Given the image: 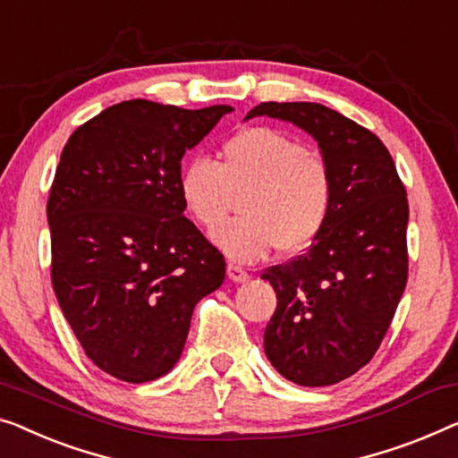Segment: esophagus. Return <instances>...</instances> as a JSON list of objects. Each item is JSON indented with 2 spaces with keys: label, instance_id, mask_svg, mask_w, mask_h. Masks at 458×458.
Wrapping results in <instances>:
<instances>
[{
  "label": "esophagus",
  "instance_id": "obj_1",
  "mask_svg": "<svg viewBox=\"0 0 458 458\" xmlns=\"http://www.w3.org/2000/svg\"><path fill=\"white\" fill-rule=\"evenodd\" d=\"M227 276H229V281H233V283L250 281V275L245 273L242 267H237V264H227Z\"/></svg>",
  "mask_w": 458,
  "mask_h": 458
}]
</instances>
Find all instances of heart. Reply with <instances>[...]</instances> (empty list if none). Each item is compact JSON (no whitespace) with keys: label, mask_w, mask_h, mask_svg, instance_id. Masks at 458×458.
<instances>
[{"label":"heart","mask_w":458,"mask_h":458,"mask_svg":"<svg viewBox=\"0 0 458 458\" xmlns=\"http://www.w3.org/2000/svg\"><path fill=\"white\" fill-rule=\"evenodd\" d=\"M183 210L196 225L215 229L235 198L240 221L210 233L216 250L235 262H258L278 248L284 256L308 250L333 208V175L327 161L297 138L275 128H248L208 158L185 163L177 177Z\"/></svg>","instance_id":"b5f03b06"}]
</instances>
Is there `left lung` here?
Masks as SVG:
<instances>
[{
    "label": "left lung",
    "instance_id": "left-lung-1",
    "mask_svg": "<svg viewBox=\"0 0 458 458\" xmlns=\"http://www.w3.org/2000/svg\"><path fill=\"white\" fill-rule=\"evenodd\" d=\"M268 115L308 131L333 175V208L306 254L262 275L276 310L264 353L300 386L353 376L380 347L407 284L405 185L380 138L318 103H260Z\"/></svg>",
    "mask_w": 458,
    "mask_h": 458
}]
</instances>
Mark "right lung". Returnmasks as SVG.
Masks as SVG:
<instances>
[{"instance_id": "1", "label": "right lung", "mask_w": 458, "mask_h": 458, "mask_svg": "<svg viewBox=\"0 0 458 458\" xmlns=\"http://www.w3.org/2000/svg\"><path fill=\"white\" fill-rule=\"evenodd\" d=\"M233 111L131 98L81 125L47 202L51 281L82 349L123 382L180 361L196 303L221 287L225 258L183 216L185 150Z\"/></svg>"}]
</instances>
